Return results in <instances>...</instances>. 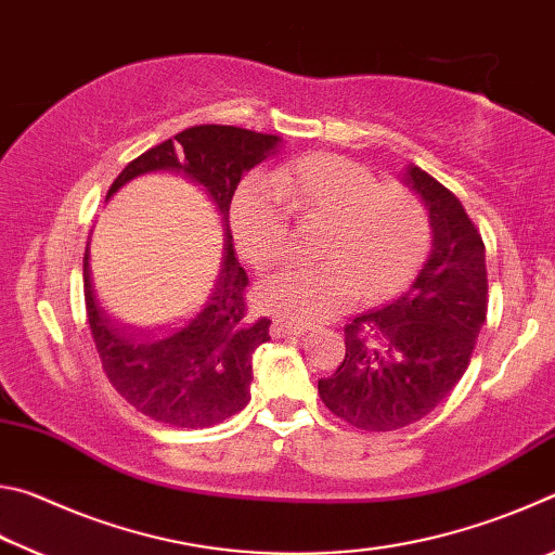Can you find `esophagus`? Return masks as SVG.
<instances>
[{
	"instance_id": "obj_1",
	"label": "esophagus",
	"mask_w": 555,
	"mask_h": 555,
	"mask_svg": "<svg viewBox=\"0 0 555 555\" xmlns=\"http://www.w3.org/2000/svg\"><path fill=\"white\" fill-rule=\"evenodd\" d=\"M269 333H271V337H288V335H300L304 333V327L291 325V323H271Z\"/></svg>"
}]
</instances>
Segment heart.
<instances>
[{"label":"heart","instance_id":"obj_1","mask_svg":"<svg viewBox=\"0 0 555 555\" xmlns=\"http://www.w3.org/2000/svg\"><path fill=\"white\" fill-rule=\"evenodd\" d=\"M288 212L323 220L313 237L321 261L288 264L255 286V306L279 321H325L345 311L357 291L367 300L397 294L426 255L428 222L418 201L345 156H300L269 176L242 178L230 201V230L249 267L267 269L284 257Z\"/></svg>","mask_w":555,"mask_h":555}]
</instances>
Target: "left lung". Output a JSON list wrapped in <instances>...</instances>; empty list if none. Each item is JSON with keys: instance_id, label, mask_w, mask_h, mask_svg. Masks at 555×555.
Masks as SVG:
<instances>
[{"instance_id": "8db88e82", "label": "left lung", "mask_w": 555, "mask_h": 555, "mask_svg": "<svg viewBox=\"0 0 555 555\" xmlns=\"http://www.w3.org/2000/svg\"><path fill=\"white\" fill-rule=\"evenodd\" d=\"M403 183L426 203L430 255L403 294L345 325V360L318 379L325 406L362 430L428 416L465 374L487 321L482 234L434 176L409 166Z\"/></svg>"}]
</instances>
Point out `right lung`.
I'll return each instance as SVG.
<instances>
[{"label":"right lung","mask_w":555,"mask_h":555,"mask_svg":"<svg viewBox=\"0 0 555 555\" xmlns=\"http://www.w3.org/2000/svg\"><path fill=\"white\" fill-rule=\"evenodd\" d=\"M279 144L276 134L198 125L137 156L109 185L107 198L137 176L185 173L208 193L222 230V251L203 294L176 321L152 331L129 327L105 311L92 286L90 244L86 249L82 288L102 370L119 397L158 424L208 428L247 406L251 354L271 340V321H247L244 288L249 279L234 257L230 201L240 178Z\"/></svg>","instance_id":"1"}]
</instances>
